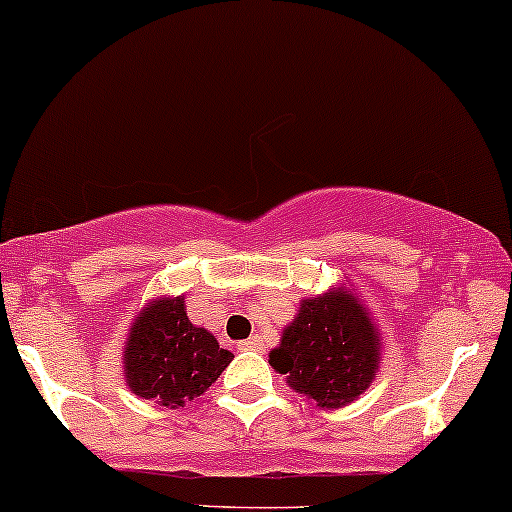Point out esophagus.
<instances>
[{
    "mask_svg": "<svg viewBox=\"0 0 512 512\" xmlns=\"http://www.w3.org/2000/svg\"><path fill=\"white\" fill-rule=\"evenodd\" d=\"M260 345H262V342L257 340V338H247L245 342H240L238 350H243V352H247V350H260Z\"/></svg>",
    "mask_w": 512,
    "mask_h": 512,
    "instance_id": "1",
    "label": "esophagus"
}]
</instances>
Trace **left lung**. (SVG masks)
<instances>
[{
    "label": "left lung",
    "instance_id": "8db88e82",
    "mask_svg": "<svg viewBox=\"0 0 512 512\" xmlns=\"http://www.w3.org/2000/svg\"><path fill=\"white\" fill-rule=\"evenodd\" d=\"M269 364L294 391L320 408H340L369 389L379 369V338L372 318L347 291H330L301 303Z\"/></svg>",
    "mask_w": 512,
    "mask_h": 512
}]
</instances>
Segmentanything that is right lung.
<instances>
[{"label":"right lung","mask_w":512,"mask_h":512,"mask_svg":"<svg viewBox=\"0 0 512 512\" xmlns=\"http://www.w3.org/2000/svg\"><path fill=\"white\" fill-rule=\"evenodd\" d=\"M230 362L233 352L223 350L209 330L189 323L179 296L153 301L136 318L123 355V374L136 396L177 408L201 396Z\"/></svg>","instance_id":"right-lung-1"}]
</instances>
